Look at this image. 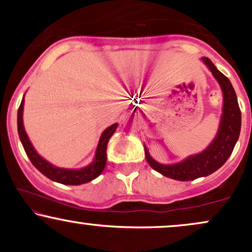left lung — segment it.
I'll return each mask as SVG.
<instances>
[{
  "mask_svg": "<svg viewBox=\"0 0 252 252\" xmlns=\"http://www.w3.org/2000/svg\"><path fill=\"white\" fill-rule=\"evenodd\" d=\"M202 62L209 66L210 71L218 80L220 85L222 96H224V105H222V115L219 126L218 134L213 142L200 154L192 155L180 163L175 164H161L150 158L146 147V158L153 169L158 172L167 178L174 179L179 181H189L207 176L216 172L226 162V160L232 154L242 126V115L239 109L238 100L232 84L220 71L217 70L209 58H202Z\"/></svg>",
  "mask_w": 252,
  "mask_h": 252,
  "instance_id": "8db88e82",
  "label": "left lung"
}]
</instances>
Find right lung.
Returning a JSON list of instances; mask_svg holds the SVG:
<instances>
[{
    "instance_id": "right-lung-1",
    "label": "right lung",
    "mask_w": 252,
    "mask_h": 252,
    "mask_svg": "<svg viewBox=\"0 0 252 252\" xmlns=\"http://www.w3.org/2000/svg\"><path fill=\"white\" fill-rule=\"evenodd\" d=\"M22 111H24V99H22L21 104H20V108L17 110V131H19L20 140H21L22 146H24L26 154L30 158L33 166L40 173H42L43 175L47 176L51 180L57 181L63 185L86 184V182L94 180L98 175H100V173L105 168L106 146H108L110 137L114 135L115 130L117 128V123L112 124V126H110L109 128H106L103 131V134L99 138V143H98L96 150V158H94V162L82 169H65L52 166L50 162H47L45 158H42L35 152V149L33 148L30 138H28V136L25 131L24 123H22Z\"/></svg>"
}]
</instances>
